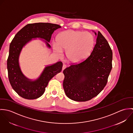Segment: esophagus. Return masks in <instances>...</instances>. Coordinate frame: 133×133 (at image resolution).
<instances>
[{
	"label": "esophagus",
	"instance_id": "obj_1",
	"mask_svg": "<svg viewBox=\"0 0 133 133\" xmlns=\"http://www.w3.org/2000/svg\"><path fill=\"white\" fill-rule=\"evenodd\" d=\"M66 65H65V64H63L62 70V71H63V70L66 68Z\"/></svg>",
	"mask_w": 133,
	"mask_h": 133
}]
</instances>
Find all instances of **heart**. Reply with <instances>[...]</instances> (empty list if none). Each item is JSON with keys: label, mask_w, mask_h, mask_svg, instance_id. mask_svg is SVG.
Returning a JSON list of instances; mask_svg holds the SVG:
<instances>
[{"label": "heart", "mask_w": 133, "mask_h": 133, "mask_svg": "<svg viewBox=\"0 0 133 133\" xmlns=\"http://www.w3.org/2000/svg\"><path fill=\"white\" fill-rule=\"evenodd\" d=\"M95 42V38L90 33L69 30L57 35L53 48L59 55L62 51H66V56L70 61L78 63L90 56Z\"/></svg>", "instance_id": "heart-1"}]
</instances>
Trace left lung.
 <instances>
[{
    "mask_svg": "<svg viewBox=\"0 0 133 133\" xmlns=\"http://www.w3.org/2000/svg\"><path fill=\"white\" fill-rule=\"evenodd\" d=\"M91 55L63 71V87L66 96L76 101H87L98 95L105 87L112 68L113 53L104 36L98 31Z\"/></svg>",
    "mask_w": 133,
    "mask_h": 133,
    "instance_id": "8db88e82",
    "label": "left lung"
}]
</instances>
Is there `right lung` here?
<instances>
[{"label":"right lung","instance_id":"1","mask_svg":"<svg viewBox=\"0 0 133 133\" xmlns=\"http://www.w3.org/2000/svg\"><path fill=\"white\" fill-rule=\"evenodd\" d=\"M61 26L51 23L28 24L15 35L10 45L9 55L7 60V69L10 83L13 90L26 99H37L43 94L49 81L62 70L61 61L46 66L40 76L32 81L24 76L20 68L19 57L22 48L32 38L44 39L48 48L54 31Z\"/></svg>","mask_w":133,"mask_h":133}]
</instances>
